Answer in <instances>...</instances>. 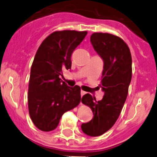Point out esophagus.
<instances>
[{
    "instance_id": "1",
    "label": "esophagus",
    "mask_w": 157,
    "mask_h": 157,
    "mask_svg": "<svg viewBox=\"0 0 157 157\" xmlns=\"http://www.w3.org/2000/svg\"><path fill=\"white\" fill-rule=\"evenodd\" d=\"M85 94H86V92L83 91V90H81V91H80V94H81V97H83V95Z\"/></svg>"
}]
</instances>
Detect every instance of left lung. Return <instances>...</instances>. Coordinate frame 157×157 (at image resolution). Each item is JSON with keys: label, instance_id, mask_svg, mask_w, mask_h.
<instances>
[{"label": "left lung", "instance_id": "obj_1", "mask_svg": "<svg viewBox=\"0 0 157 157\" xmlns=\"http://www.w3.org/2000/svg\"><path fill=\"white\" fill-rule=\"evenodd\" d=\"M90 42L104 61L100 87L105 94L98 101L90 94L83 95L82 103L91 108L94 118L83 123L81 128L87 136H99L113 126L126 100L132 80V56L127 44L114 35L95 32Z\"/></svg>", "mask_w": 157, "mask_h": 157}]
</instances>
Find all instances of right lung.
Wrapping results in <instances>:
<instances>
[{
  "label": "right lung",
  "instance_id": "add662e5",
  "mask_svg": "<svg viewBox=\"0 0 157 157\" xmlns=\"http://www.w3.org/2000/svg\"><path fill=\"white\" fill-rule=\"evenodd\" d=\"M87 32L56 31L44 39L31 67L28 105L31 119L39 129L49 132L62 115L80 104V87L67 86L59 77L71 68V55Z\"/></svg>",
  "mask_w": 157,
  "mask_h": 157
}]
</instances>
